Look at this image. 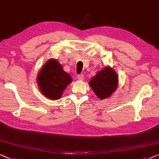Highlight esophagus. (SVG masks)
<instances>
[{"mask_svg": "<svg viewBox=\"0 0 159 159\" xmlns=\"http://www.w3.org/2000/svg\"><path fill=\"white\" fill-rule=\"evenodd\" d=\"M77 78H78V79H79V80H83L84 79V74H80V75H78Z\"/></svg>", "mask_w": 159, "mask_h": 159, "instance_id": "34e87169", "label": "esophagus"}]
</instances>
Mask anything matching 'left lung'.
Wrapping results in <instances>:
<instances>
[{
    "label": "left lung",
    "mask_w": 159,
    "mask_h": 159,
    "mask_svg": "<svg viewBox=\"0 0 159 159\" xmlns=\"http://www.w3.org/2000/svg\"><path fill=\"white\" fill-rule=\"evenodd\" d=\"M118 82V75L115 70L110 66H106L98 71L89 84L97 97L103 100L110 97L117 90Z\"/></svg>",
    "instance_id": "8db88e82"
}]
</instances>
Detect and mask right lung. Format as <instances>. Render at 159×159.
I'll use <instances>...</instances> for the list:
<instances>
[{
  "instance_id": "obj_1",
  "label": "right lung",
  "mask_w": 159,
  "mask_h": 159,
  "mask_svg": "<svg viewBox=\"0 0 159 159\" xmlns=\"http://www.w3.org/2000/svg\"><path fill=\"white\" fill-rule=\"evenodd\" d=\"M72 80L70 75L63 70L61 64L53 58L46 62L37 77L41 93L51 100L60 99L64 90Z\"/></svg>"
}]
</instances>
